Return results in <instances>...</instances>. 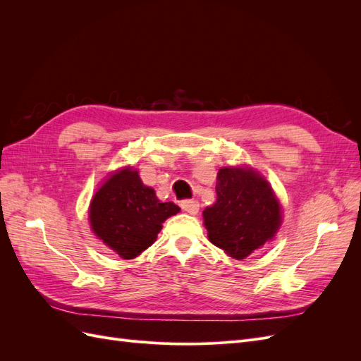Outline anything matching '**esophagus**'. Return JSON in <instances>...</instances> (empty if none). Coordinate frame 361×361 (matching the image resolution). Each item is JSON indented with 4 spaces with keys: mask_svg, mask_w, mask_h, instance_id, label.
Segmentation results:
<instances>
[{
    "mask_svg": "<svg viewBox=\"0 0 361 361\" xmlns=\"http://www.w3.org/2000/svg\"><path fill=\"white\" fill-rule=\"evenodd\" d=\"M180 207H182L185 212H188L191 215H195V214L199 212L200 204H199L197 200H182L180 202Z\"/></svg>",
    "mask_w": 361,
    "mask_h": 361,
    "instance_id": "34e87169",
    "label": "esophagus"
}]
</instances>
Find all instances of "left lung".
Masks as SVG:
<instances>
[{"label": "left lung", "instance_id": "8db88e82", "mask_svg": "<svg viewBox=\"0 0 361 361\" xmlns=\"http://www.w3.org/2000/svg\"><path fill=\"white\" fill-rule=\"evenodd\" d=\"M216 200L203 211L207 238L243 260L276 236L281 206L268 180L251 169L223 167L216 174Z\"/></svg>", "mask_w": 361, "mask_h": 361}]
</instances>
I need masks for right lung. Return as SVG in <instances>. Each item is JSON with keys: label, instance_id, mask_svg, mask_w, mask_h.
<instances>
[{"label": "right lung", "instance_id": "add662e5", "mask_svg": "<svg viewBox=\"0 0 361 361\" xmlns=\"http://www.w3.org/2000/svg\"><path fill=\"white\" fill-rule=\"evenodd\" d=\"M180 211L161 203L155 190L130 167L117 170L93 195L89 220L93 233L122 259H134L157 241L162 223Z\"/></svg>", "mask_w": 361, "mask_h": 361}]
</instances>
